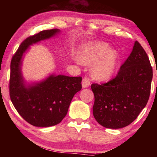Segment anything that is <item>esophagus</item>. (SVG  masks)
I'll list each match as a JSON object with an SVG mask.
<instances>
[{"label":"esophagus","instance_id":"esophagus-1","mask_svg":"<svg viewBox=\"0 0 157 157\" xmlns=\"http://www.w3.org/2000/svg\"><path fill=\"white\" fill-rule=\"evenodd\" d=\"M82 87L83 88H86L91 84V82H90V79L88 78H84L82 81Z\"/></svg>","mask_w":157,"mask_h":157}]
</instances>
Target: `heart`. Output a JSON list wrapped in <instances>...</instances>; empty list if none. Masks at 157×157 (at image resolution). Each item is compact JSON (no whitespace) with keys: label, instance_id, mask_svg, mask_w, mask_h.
<instances>
[{"label":"heart","instance_id":"1","mask_svg":"<svg viewBox=\"0 0 157 157\" xmlns=\"http://www.w3.org/2000/svg\"><path fill=\"white\" fill-rule=\"evenodd\" d=\"M118 52L109 49L107 44L94 42L84 45L78 52V60L82 64L93 66L91 75L97 80H106L115 72L118 62Z\"/></svg>","mask_w":157,"mask_h":157}]
</instances>
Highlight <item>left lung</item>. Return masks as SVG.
<instances>
[{"mask_svg":"<svg viewBox=\"0 0 157 157\" xmlns=\"http://www.w3.org/2000/svg\"><path fill=\"white\" fill-rule=\"evenodd\" d=\"M152 75L147 53L135 41L115 78L107 83L91 84L95 97L93 113L98 123L110 129L131 124L147 105Z\"/></svg>","mask_w":157,"mask_h":157,"instance_id":"8db88e82","label":"left lung"}]
</instances>
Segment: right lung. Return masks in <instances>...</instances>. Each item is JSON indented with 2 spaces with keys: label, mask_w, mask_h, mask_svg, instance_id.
I'll use <instances>...</instances> for the list:
<instances>
[{
  "label": "right lung",
  "mask_w": 157,
  "mask_h": 157,
  "mask_svg": "<svg viewBox=\"0 0 157 157\" xmlns=\"http://www.w3.org/2000/svg\"><path fill=\"white\" fill-rule=\"evenodd\" d=\"M58 29L41 31L25 39L12 57L10 65V95L18 113L35 127L59 124L67 114L73 98L82 89L81 77L52 74L40 82L25 84L21 73L23 56L28 47L51 38Z\"/></svg>",
  "instance_id": "1"
}]
</instances>
